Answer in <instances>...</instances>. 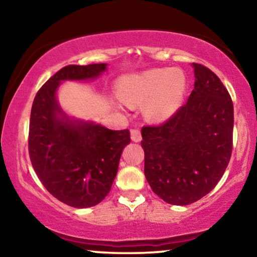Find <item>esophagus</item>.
I'll list each match as a JSON object with an SVG mask.
<instances>
[{
  "mask_svg": "<svg viewBox=\"0 0 257 257\" xmlns=\"http://www.w3.org/2000/svg\"><path fill=\"white\" fill-rule=\"evenodd\" d=\"M131 139L135 143H139L142 140V132H140L139 128L131 130Z\"/></svg>",
  "mask_w": 257,
  "mask_h": 257,
  "instance_id": "obj_1",
  "label": "esophagus"
}]
</instances>
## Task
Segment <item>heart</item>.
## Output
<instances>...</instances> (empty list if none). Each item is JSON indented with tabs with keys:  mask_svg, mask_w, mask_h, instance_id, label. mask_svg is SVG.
I'll use <instances>...</instances> for the list:
<instances>
[{
	"mask_svg": "<svg viewBox=\"0 0 257 257\" xmlns=\"http://www.w3.org/2000/svg\"><path fill=\"white\" fill-rule=\"evenodd\" d=\"M118 97L130 106L142 104L152 120H166L181 106L186 92V77L178 69H152L122 77Z\"/></svg>",
	"mask_w": 257,
	"mask_h": 257,
	"instance_id": "b5f03b06",
	"label": "heart"
}]
</instances>
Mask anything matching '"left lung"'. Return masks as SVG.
<instances>
[{"instance_id": "8db88e82", "label": "left lung", "mask_w": 257, "mask_h": 257, "mask_svg": "<svg viewBox=\"0 0 257 257\" xmlns=\"http://www.w3.org/2000/svg\"><path fill=\"white\" fill-rule=\"evenodd\" d=\"M194 90L164 124L144 126L145 177L165 202L186 206L215 187L233 150L234 107L219 77L193 63Z\"/></svg>"}]
</instances>
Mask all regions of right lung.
<instances>
[{
	"mask_svg": "<svg viewBox=\"0 0 257 257\" xmlns=\"http://www.w3.org/2000/svg\"><path fill=\"white\" fill-rule=\"evenodd\" d=\"M105 70V63L64 66L38 90L31 107L29 156L34 170L51 195L75 208L103 201L131 138L128 130L113 131L69 118L56 92L63 80L94 79Z\"/></svg>",
	"mask_w": 257,
	"mask_h": 257,
	"instance_id": "add662e5",
	"label": "right lung"
}]
</instances>
